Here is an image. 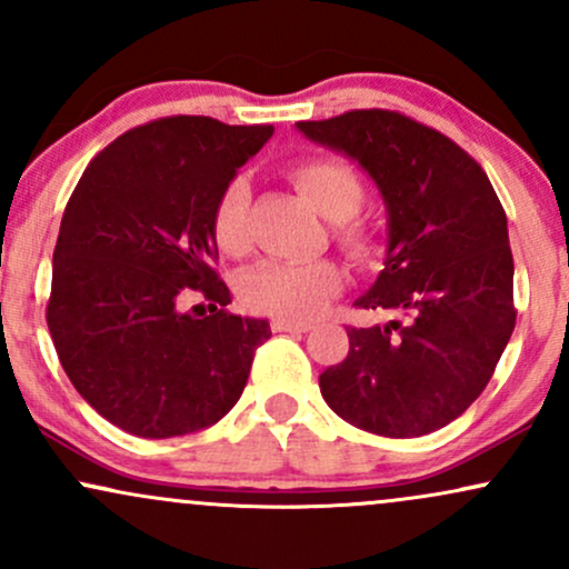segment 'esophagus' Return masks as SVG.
<instances>
[{"label":"esophagus","mask_w":569,"mask_h":569,"mask_svg":"<svg viewBox=\"0 0 569 569\" xmlns=\"http://www.w3.org/2000/svg\"><path fill=\"white\" fill-rule=\"evenodd\" d=\"M270 326H272V331H307L310 329V323L289 321V318H276Z\"/></svg>","instance_id":"esophagus-1"}]
</instances>
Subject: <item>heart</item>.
<instances>
[{
  "instance_id": "obj_1",
  "label": "heart",
  "mask_w": 569,
  "mask_h": 569,
  "mask_svg": "<svg viewBox=\"0 0 569 569\" xmlns=\"http://www.w3.org/2000/svg\"><path fill=\"white\" fill-rule=\"evenodd\" d=\"M289 181L321 217L331 221V238L352 264H371L380 253V232L358 208L367 198L361 173L337 158H305L289 166ZM251 189L243 179L227 181L211 211L213 243L227 257L248 246ZM345 276L331 259L318 262H259L238 280L246 310L278 318H310L342 291Z\"/></svg>"
}]
</instances>
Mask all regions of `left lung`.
<instances>
[{
    "label": "left lung",
    "instance_id": "obj_1",
    "mask_svg": "<svg viewBox=\"0 0 569 569\" xmlns=\"http://www.w3.org/2000/svg\"><path fill=\"white\" fill-rule=\"evenodd\" d=\"M299 130L367 168L390 217L385 270L348 326L345 361L318 377L350 426L415 439L457 420L492 380L513 335L508 224L485 168L441 130L393 109H352Z\"/></svg>",
    "mask_w": 569,
    "mask_h": 569
}]
</instances>
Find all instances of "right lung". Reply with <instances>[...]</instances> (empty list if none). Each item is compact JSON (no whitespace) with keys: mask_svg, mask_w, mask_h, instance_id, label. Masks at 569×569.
I'll use <instances>...</instances> for the list:
<instances>
[{"mask_svg":"<svg viewBox=\"0 0 569 569\" xmlns=\"http://www.w3.org/2000/svg\"><path fill=\"white\" fill-rule=\"evenodd\" d=\"M272 126L173 114L130 128L90 160L67 202L44 318L84 401L126 433L213 426L248 382L267 321L232 316L211 211ZM200 292L209 316L178 310Z\"/></svg>","mask_w":569,"mask_h":569,"instance_id":"obj_1","label":"right lung"}]
</instances>
